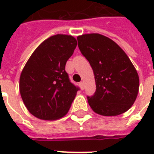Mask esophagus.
Segmentation results:
<instances>
[{
	"label": "esophagus",
	"instance_id": "34e87169",
	"mask_svg": "<svg viewBox=\"0 0 154 154\" xmlns=\"http://www.w3.org/2000/svg\"><path fill=\"white\" fill-rule=\"evenodd\" d=\"M80 87H81V89H82V90H83V89H84V88H85V84H84V82H80Z\"/></svg>",
	"mask_w": 154,
	"mask_h": 154
}]
</instances>
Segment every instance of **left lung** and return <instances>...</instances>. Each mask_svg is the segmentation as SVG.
Masks as SVG:
<instances>
[{"mask_svg": "<svg viewBox=\"0 0 154 154\" xmlns=\"http://www.w3.org/2000/svg\"><path fill=\"white\" fill-rule=\"evenodd\" d=\"M77 41L96 82L95 94L87 97L89 106L105 117L126 112L139 92L138 73L129 57L116 42L99 33L81 35Z\"/></svg>", "mask_w": 154, "mask_h": 154, "instance_id": "left-lung-1", "label": "left lung"}]
</instances>
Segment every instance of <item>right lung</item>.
Here are the masks:
<instances>
[{"label":"right lung","mask_w":154,"mask_h":154,"mask_svg":"<svg viewBox=\"0 0 154 154\" xmlns=\"http://www.w3.org/2000/svg\"><path fill=\"white\" fill-rule=\"evenodd\" d=\"M71 35L51 36L35 49L23 68L19 89L29 112L54 121L69 112L78 90L69 82L65 64L77 46Z\"/></svg>","instance_id":"obj_1"}]
</instances>
